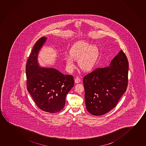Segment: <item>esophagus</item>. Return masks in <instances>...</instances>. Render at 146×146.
Instances as JSON below:
<instances>
[{
	"label": "esophagus",
	"instance_id": "esophagus-1",
	"mask_svg": "<svg viewBox=\"0 0 146 146\" xmlns=\"http://www.w3.org/2000/svg\"><path fill=\"white\" fill-rule=\"evenodd\" d=\"M80 82V79L79 77H76V78L75 79V82L76 83H79Z\"/></svg>",
	"mask_w": 146,
	"mask_h": 146
}]
</instances>
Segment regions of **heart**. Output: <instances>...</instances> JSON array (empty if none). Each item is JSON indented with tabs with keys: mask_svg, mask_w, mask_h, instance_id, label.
Wrapping results in <instances>:
<instances>
[{
	"mask_svg": "<svg viewBox=\"0 0 146 146\" xmlns=\"http://www.w3.org/2000/svg\"><path fill=\"white\" fill-rule=\"evenodd\" d=\"M70 52L71 56H67L65 58L70 69L74 67V58H79V65L82 69L85 71L90 70L94 67L99 56L98 48L84 40L75 43L71 48Z\"/></svg>",
	"mask_w": 146,
	"mask_h": 146,
	"instance_id": "heart-1",
	"label": "heart"
}]
</instances>
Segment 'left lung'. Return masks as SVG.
Listing matches in <instances>:
<instances>
[{
    "instance_id": "1",
    "label": "left lung",
    "mask_w": 146,
    "mask_h": 146,
    "mask_svg": "<svg viewBox=\"0 0 146 146\" xmlns=\"http://www.w3.org/2000/svg\"><path fill=\"white\" fill-rule=\"evenodd\" d=\"M128 60L122 50L110 65L98 68L83 77L86 109L101 116L114 108L128 84Z\"/></svg>"
}]
</instances>
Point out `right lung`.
I'll list each match as a JSON object with an SVG mask.
<instances>
[{
    "mask_svg": "<svg viewBox=\"0 0 146 146\" xmlns=\"http://www.w3.org/2000/svg\"><path fill=\"white\" fill-rule=\"evenodd\" d=\"M46 40L42 37L36 41L28 59L27 88L38 108L54 113L64 107L66 95L73 87L74 80L72 75H64L55 69L39 67L38 52Z\"/></svg>",
    "mask_w": 146,
    "mask_h": 146,
    "instance_id": "right-lung-1",
    "label": "right lung"
}]
</instances>
